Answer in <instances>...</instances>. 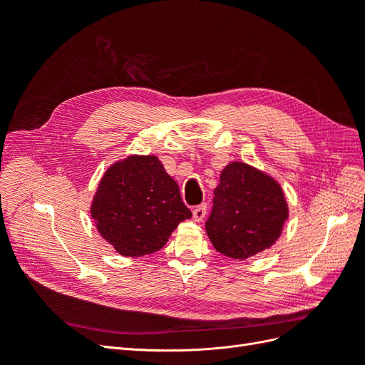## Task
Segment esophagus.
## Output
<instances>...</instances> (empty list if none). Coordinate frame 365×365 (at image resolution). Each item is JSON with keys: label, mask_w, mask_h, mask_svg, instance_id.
Returning a JSON list of instances; mask_svg holds the SVG:
<instances>
[{"label": "esophagus", "mask_w": 365, "mask_h": 365, "mask_svg": "<svg viewBox=\"0 0 365 365\" xmlns=\"http://www.w3.org/2000/svg\"><path fill=\"white\" fill-rule=\"evenodd\" d=\"M205 215H207V204L196 205L193 208V219L196 220V222H201V220H204Z\"/></svg>", "instance_id": "esophagus-1"}]
</instances>
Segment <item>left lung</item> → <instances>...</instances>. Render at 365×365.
<instances>
[{"mask_svg":"<svg viewBox=\"0 0 365 365\" xmlns=\"http://www.w3.org/2000/svg\"><path fill=\"white\" fill-rule=\"evenodd\" d=\"M288 216L280 184L247 163L233 161L220 172L205 230L216 251L244 260L271 248Z\"/></svg>","mask_w":365,"mask_h":365,"instance_id":"left-lung-1","label":"left lung"}]
</instances>
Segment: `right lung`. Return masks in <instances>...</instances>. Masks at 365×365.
I'll use <instances>...</instances> for the list:
<instances>
[{
    "label": "right lung",
    "mask_w": 365,
    "mask_h": 365,
    "mask_svg": "<svg viewBox=\"0 0 365 365\" xmlns=\"http://www.w3.org/2000/svg\"><path fill=\"white\" fill-rule=\"evenodd\" d=\"M91 216L98 233L118 254L141 257L161 250L192 212L155 155H130L102 176Z\"/></svg>",
    "instance_id": "add662e5"
}]
</instances>
